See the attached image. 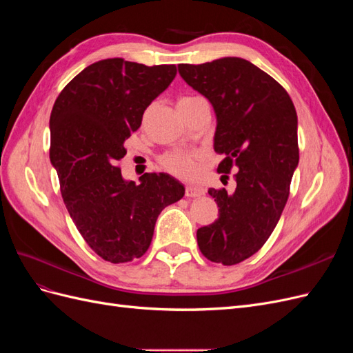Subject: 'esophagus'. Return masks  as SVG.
<instances>
[{
	"instance_id": "esophagus-1",
	"label": "esophagus",
	"mask_w": 353,
	"mask_h": 353,
	"mask_svg": "<svg viewBox=\"0 0 353 353\" xmlns=\"http://www.w3.org/2000/svg\"><path fill=\"white\" fill-rule=\"evenodd\" d=\"M206 190L200 185H187L185 187V196L187 197H201L205 196Z\"/></svg>"
}]
</instances>
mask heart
<instances>
[{
  "label": "heart",
  "instance_id": "b5f03b06",
  "mask_svg": "<svg viewBox=\"0 0 353 353\" xmlns=\"http://www.w3.org/2000/svg\"><path fill=\"white\" fill-rule=\"evenodd\" d=\"M199 100V97H183L179 99L176 105H183ZM199 153L193 150H185V148H175L160 157V163L163 169L168 170L178 178H193L197 174V163H199Z\"/></svg>",
  "mask_w": 353,
  "mask_h": 353
}]
</instances>
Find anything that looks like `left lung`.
Wrapping results in <instances>:
<instances>
[{
	"label": "left lung",
	"mask_w": 353,
	"mask_h": 353,
	"mask_svg": "<svg viewBox=\"0 0 353 353\" xmlns=\"http://www.w3.org/2000/svg\"><path fill=\"white\" fill-rule=\"evenodd\" d=\"M178 72L215 110L218 172L228 178L236 170L234 191L209 188L219 218L197 230V244L209 261L236 265L270 239L287 203L299 163L296 109L279 82L240 57L179 65Z\"/></svg>",
	"instance_id": "left-lung-1"
}]
</instances>
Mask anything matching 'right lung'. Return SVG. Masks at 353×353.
<instances>
[{"mask_svg": "<svg viewBox=\"0 0 353 353\" xmlns=\"http://www.w3.org/2000/svg\"><path fill=\"white\" fill-rule=\"evenodd\" d=\"M175 74V65L100 60L78 73L52 108L50 160L63 201L83 240L108 262L141 258L160 212L185 193L169 174H144L135 184L116 166L144 110Z\"/></svg>", "mask_w": 353, "mask_h": 353, "instance_id": "right-lung-1", "label": "right lung"}]
</instances>
